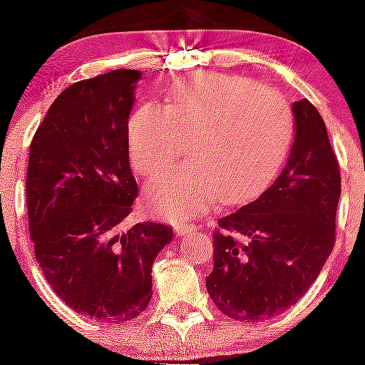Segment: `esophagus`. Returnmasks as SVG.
Listing matches in <instances>:
<instances>
[{"instance_id":"1","label":"esophagus","mask_w":365,"mask_h":365,"mask_svg":"<svg viewBox=\"0 0 365 365\" xmlns=\"http://www.w3.org/2000/svg\"><path fill=\"white\" fill-rule=\"evenodd\" d=\"M194 228H196V226L189 225V222H178V225L175 226V232L176 235H190V233L194 232Z\"/></svg>"}]
</instances>
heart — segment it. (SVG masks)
Returning a JSON list of instances; mask_svg holds the SVG:
<instances>
[{"label":"heart","instance_id":"obj_1","mask_svg":"<svg viewBox=\"0 0 365 365\" xmlns=\"http://www.w3.org/2000/svg\"><path fill=\"white\" fill-rule=\"evenodd\" d=\"M292 133V110L278 91L221 73L180 78L164 108L144 105L126 128L133 169L148 178L171 168L182 139H190V165L148 189L155 214L173 221L203 214L222 194L242 201L264 189L280 169Z\"/></svg>","mask_w":365,"mask_h":365}]
</instances>
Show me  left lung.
<instances>
[{"mask_svg":"<svg viewBox=\"0 0 365 365\" xmlns=\"http://www.w3.org/2000/svg\"><path fill=\"white\" fill-rule=\"evenodd\" d=\"M292 114L296 135L284 171L257 200L219 219L214 232L208 296L225 316L244 323L291 309L335 244L337 157L309 100L294 101Z\"/></svg>","mask_w":365,"mask_h":365,"instance_id":"1","label":"left lung"}]
</instances>
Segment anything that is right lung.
<instances>
[{
	"label": "right lung",
	"mask_w": 365,
	"mask_h": 365,
	"mask_svg": "<svg viewBox=\"0 0 365 365\" xmlns=\"http://www.w3.org/2000/svg\"><path fill=\"white\" fill-rule=\"evenodd\" d=\"M140 76L118 69L73 83L30 144L26 207L35 258L67 307L101 323L144 312L151 265L173 239L160 222L123 230L139 190L126 128Z\"/></svg>",
	"instance_id": "obj_1"
}]
</instances>
